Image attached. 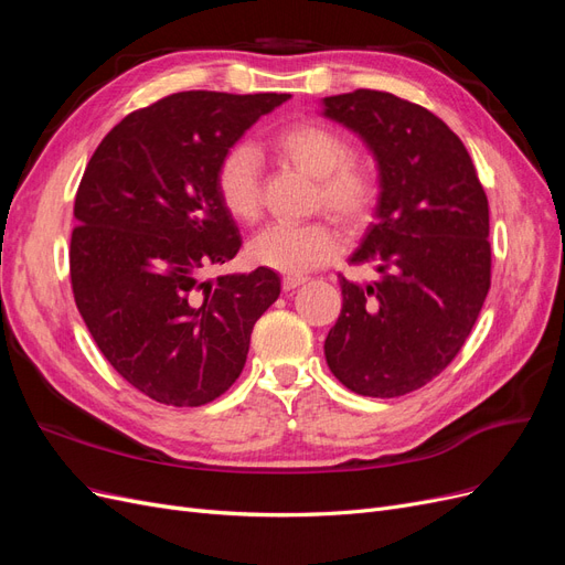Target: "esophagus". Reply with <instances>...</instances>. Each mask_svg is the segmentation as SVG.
I'll use <instances>...</instances> for the list:
<instances>
[{"mask_svg":"<svg viewBox=\"0 0 565 565\" xmlns=\"http://www.w3.org/2000/svg\"><path fill=\"white\" fill-rule=\"evenodd\" d=\"M303 282H306L303 276H285L282 278V289H285V292H289V289H297Z\"/></svg>","mask_w":565,"mask_h":565,"instance_id":"34e87169","label":"esophagus"}]
</instances>
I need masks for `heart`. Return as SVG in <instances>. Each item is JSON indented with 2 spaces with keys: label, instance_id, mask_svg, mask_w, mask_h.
<instances>
[{
  "label": "heart",
  "instance_id": "b5f03b06",
  "mask_svg": "<svg viewBox=\"0 0 565 565\" xmlns=\"http://www.w3.org/2000/svg\"><path fill=\"white\" fill-rule=\"evenodd\" d=\"M268 150L280 162L316 179L313 210L330 212L339 224L361 226L380 198V179L372 167L353 158L344 134L301 119L268 139ZM216 191L226 212L241 224H256L264 212L259 158L249 146L228 148L216 167ZM339 252V235L330 221L316 218L301 226H268L252 237L249 256L259 266L280 273H303L330 262Z\"/></svg>",
  "mask_w": 565,
  "mask_h": 565
}]
</instances>
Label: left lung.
Returning <instances> with one entry per match:
<instances>
[{"mask_svg":"<svg viewBox=\"0 0 565 565\" xmlns=\"http://www.w3.org/2000/svg\"><path fill=\"white\" fill-rule=\"evenodd\" d=\"M324 115L358 131L380 162L377 221L351 256L380 278L339 276L341 313L324 358L347 388L396 398L446 370L490 289V210L459 136L388 92L328 96Z\"/></svg>","mask_w":565,"mask_h":565,"instance_id":"left-lung-1","label":"left lung"}]
</instances>
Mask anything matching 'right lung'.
<instances>
[{
	"label": "right lung",
	"instance_id": "1",
	"mask_svg": "<svg viewBox=\"0 0 565 565\" xmlns=\"http://www.w3.org/2000/svg\"><path fill=\"white\" fill-rule=\"evenodd\" d=\"M289 94L179 92L129 113L98 143L75 195L71 285L96 347L143 396L198 407L226 393L276 270L224 266L243 241L216 191L224 152Z\"/></svg>",
	"mask_w": 565,
	"mask_h": 565
}]
</instances>
